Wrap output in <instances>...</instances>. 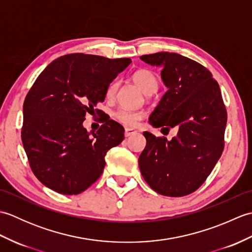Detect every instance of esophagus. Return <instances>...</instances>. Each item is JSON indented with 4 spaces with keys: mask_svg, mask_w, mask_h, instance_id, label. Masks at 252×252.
Wrapping results in <instances>:
<instances>
[{
    "mask_svg": "<svg viewBox=\"0 0 252 252\" xmlns=\"http://www.w3.org/2000/svg\"><path fill=\"white\" fill-rule=\"evenodd\" d=\"M136 133V131L135 130H133V129H126L125 130V136L126 137H129V136H131V135H133V134H135Z\"/></svg>",
    "mask_w": 252,
    "mask_h": 252,
    "instance_id": "esophagus-1",
    "label": "esophagus"
}]
</instances>
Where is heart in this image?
<instances>
[{"label":"heart","mask_w":252,"mask_h":252,"mask_svg":"<svg viewBox=\"0 0 252 252\" xmlns=\"http://www.w3.org/2000/svg\"><path fill=\"white\" fill-rule=\"evenodd\" d=\"M132 79L133 81L136 83L137 87L143 91V93L146 95L153 94L158 88L157 77L155 76L154 72L147 70V69H141V70L135 71L133 73ZM118 87H119L118 81H112L109 83V85L106 89L107 99H114ZM114 118L123 126H126L127 127H134L143 119L144 115L143 112L137 110L119 108L114 112Z\"/></svg>","instance_id":"b5f03b06"}]
</instances>
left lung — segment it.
I'll return each instance as SVG.
<instances>
[{"label": "left lung", "mask_w": 252, "mask_h": 252, "mask_svg": "<svg viewBox=\"0 0 252 252\" xmlns=\"http://www.w3.org/2000/svg\"><path fill=\"white\" fill-rule=\"evenodd\" d=\"M141 60L162 68L168 91L149 118L155 127L178 134L168 141L144 132L146 147L138 158L146 183L160 195L182 197L199 189L220 159L227 114L212 73L176 53L160 52Z\"/></svg>", "instance_id": "8db88e82"}]
</instances>
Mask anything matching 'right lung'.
Returning a JSON list of instances; mask_svg holds the SVG:
<instances>
[{"instance_id": "right-lung-1", "label": "right lung", "mask_w": 252, "mask_h": 252, "mask_svg": "<svg viewBox=\"0 0 252 252\" xmlns=\"http://www.w3.org/2000/svg\"><path fill=\"white\" fill-rule=\"evenodd\" d=\"M130 58L69 54L53 61L27 94L21 140L32 172L42 184L63 195H77L98 180L105 156L125 138V129L106 120L91 136L85 115L101 114L106 89Z\"/></svg>"}]
</instances>
